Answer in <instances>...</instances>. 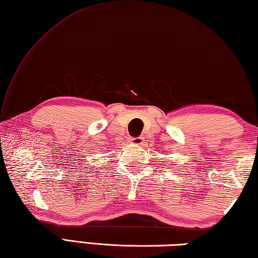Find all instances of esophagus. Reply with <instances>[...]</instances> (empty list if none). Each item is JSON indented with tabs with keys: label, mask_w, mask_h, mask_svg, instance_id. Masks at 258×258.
I'll return each mask as SVG.
<instances>
[{
	"label": "esophagus",
	"mask_w": 258,
	"mask_h": 258,
	"mask_svg": "<svg viewBox=\"0 0 258 258\" xmlns=\"http://www.w3.org/2000/svg\"><path fill=\"white\" fill-rule=\"evenodd\" d=\"M129 144L131 145H137V146H143L145 144V139L143 137H137V138H130Z\"/></svg>",
	"instance_id": "1"
}]
</instances>
